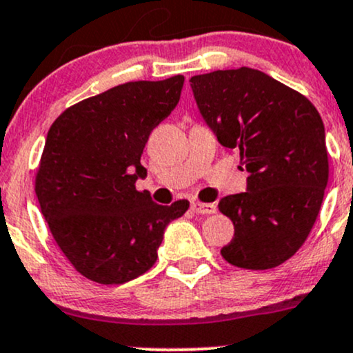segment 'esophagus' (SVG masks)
I'll return each instance as SVG.
<instances>
[{"instance_id": "obj_1", "label": "esophagus", "mask_w": 353, "mask_h": 353, "mask_svg": "<svg viewBox=\"0 0 353 353\" xmlns=\"http://www.w3.org/2000/svg\"><path fill=\"white\" fill-rule=\"evenodd\" d=\"M191 209L196 212V214H214L218 211L216 204H206V203H192Z\"/></svg>"}]
</instances>
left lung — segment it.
Listing matches in <instances>:
<instances>
[{
	"mask_svg": "<svg viewBox=\"0 0 353 353\" xmlns=\"http://www.w3.org/2000/svg\"><path fill=\"white\" fill-rule=\"evenodd\" d=\"M189 82L206 125L248 170L246 192L218 204L234 224L221 254L239 268H274L300 250L323 201L328 154L319 110L254 68L216 70Z\"/></svg>",
	"mask_w": 353,
	"mask_h": 353,
	"instance_id": "1",
	"label": "left lung"
}]
</instances>
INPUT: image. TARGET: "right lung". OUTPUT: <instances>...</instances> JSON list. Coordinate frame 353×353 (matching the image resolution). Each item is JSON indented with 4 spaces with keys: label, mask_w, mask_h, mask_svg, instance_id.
I'll return each instance as SVG.
<instances>
[{
    "label": "right lung",
    "mask_w": 353,
    "mask_h": 353,
    "mask_svg": "<svg viewBox=\"0 0 353 353\" xmlns=\"http://www.w3.org/2000/svg\"><path fill=\"white\" fill-rule=\"evenodd\" d=\"M183 85V75L117 85L50 127L34 191L57 245L88 280L141 276L156 263L165 226L188 211L185 199L161 206L135 189L147 176V139L176 108Z\"/></svg>",
    "instance_id": "obj_1"
}]
</instances>
